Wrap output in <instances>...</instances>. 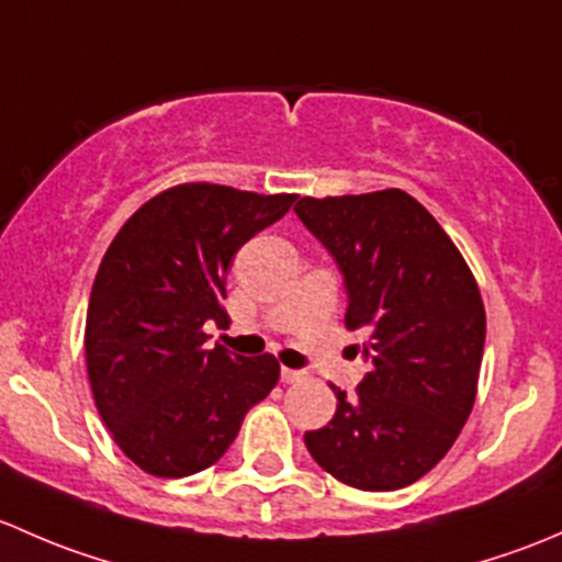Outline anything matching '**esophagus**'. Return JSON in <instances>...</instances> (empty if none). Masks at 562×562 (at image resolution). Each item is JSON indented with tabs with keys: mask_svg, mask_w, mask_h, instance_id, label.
I'll list each match as a JSON object with an SVG mask.
<instances>
[{
	"mask_svg": "<svg viewBox=\"0 0 562 562\" xmlns=\"http://www.w3.org/2000/svg\"><path fill=\"white\" fill-rule=\"evenodd\" d=\"M305 379V370H292V368H281V381L283 384H297V381Z\"/></svg>",
	"mask_w": 562,
	"mask_h": 562,
	"instance_id": "1",
	"label": "esophagus"
}]
</instances>
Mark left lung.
<instances>
[{"mask_svg":"<svg viewBox=\"0 0 562 562\" xmlns=\"http://www.w3.org/2000/svg\"><path fill=\"white\" fill-rule=\"evenodd\" d=\"M294 213L344 273L346 327L366 329L357 351L370 362L351 401L333 386L335 416L305 447L349 487H408L452 449L476 401L487 333L476 279L403 189L303 196Z\"/></svg>","mask_w":562,"mask_h":562,"instance_id":"left-lung-1","label":"left lung"}]
</instances>
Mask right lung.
Here are the masks:
<instances>
[{
	"label": "right lung",
	"mask_w": 562,
	"mask_h": 562,
	"mask_svg": "<svg viewBox=\"0 0 562 562\" xmlns=\"http://www.w3.org/2000/svg\"><path fill=\"white\" fill-rule=\"evenodd\" d=\"M294 200L181 183L137 207L102 257L86 314V368L113 441L151 476L213 465L279 381L273 355L205 349L202 324L227 322L233 257Z\"/></svg>",
	"instance_id": "obj_1"
}]
</instances>
